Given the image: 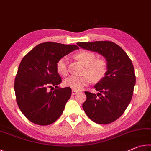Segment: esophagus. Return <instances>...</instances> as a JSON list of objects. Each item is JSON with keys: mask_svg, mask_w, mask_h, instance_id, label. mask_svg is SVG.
I'll return each instance as SVG.
<instances>
[{"mask_svg": "<svg viewBox=\"0 0 151 151\" xmlns=\"http://www.w3.org/2000/svg\"><path fill=\"white\" fill-rule=\"evenodd\" d=\"M77 93H78V91L75 90V89H73V90L72 91V94H73V95H74V94H76Z\"/></svg>", "mask_w": 151, "mask_h": 151, "instance_id": "1", "label": "esophagus"}]
</instances>
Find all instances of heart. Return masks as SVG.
<instances>
[{"label": "heart", "instance_id": "obj_1", "mask_svg": "<svg viewBox=\"0 0 151 151\" xmlns=\"http://www.w3.org/2000/svg\"><path fill=\"white\" fill-rule=\"evenodd\" d=\"M76 59L86 66L85 73L87 75L83 76H70L64 81V85L75 90H81L84 86L88 85L93 80L94 82L101 81L106 75L107 65L103 59H96V55L88 50H82L76 54ZM67 58L64 57L57 61L56 67L60 75L66 76L68 74Z\"/></svg>", "mask_w": 151, "mask_h": 151}]
</instances>
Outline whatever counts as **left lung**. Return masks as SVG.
Masks as SVG:
<instances>
[{
	"label": "left lung",
	"instance_id": "1",
	"mask_svg": "<svg viewBox=\"0 0 151 151\" xmlns=\"http://www.w3.org/2000/svg\"><path fill=\"white\" fill-rule=\"evenodd\" d=\"M84 49L98 52L106 58V75L95 88L99 93L85 91L86 100L83 109L93 122L106 124L118 119L132 99L136 83L134 66L129 56L118 45L111 41L77 42Z\"/></svg>",
	"mask_w": 151,
	"mask_h": 151
}]
</instances>
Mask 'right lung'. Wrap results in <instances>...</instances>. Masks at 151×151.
Instances as JSON below:
<instances>
[{
    "label": "right lung",
    "instance_id": "right-lung-1",
    "mask_svg": "<svg viewBox=\"0 0 151 151\" xmlns=\"http://www.w3.org/2000/svg\"><path fill=\"white\" fill-rule=\"evenodd\" d=\"M78 48L74 45L43 42L22 59L14 87L18 106L30 122L45 126L53 123L62 114L72 90L58 87L62 80L56 65L60 58ZM54 86L55 91H48Z\"/></svg>",
    "mask_w": 151,
    "mask_h": 151
}]
</instances>
